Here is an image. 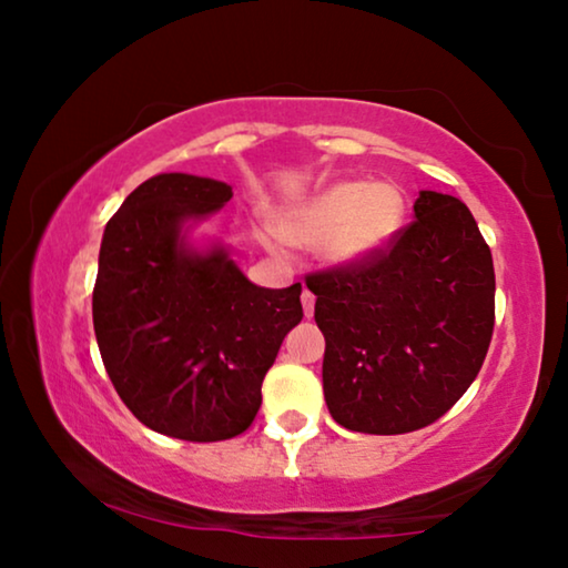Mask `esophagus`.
Masks as SVG:
<instances>
[{
    "mask_svg": "<svg viewBox=\"0 0 568 568\" xmlns=\"http://www.w3.org/2000/svg\"><path fill=\"white\" fill-rule=\"evenodd\" d=\"M301 301H303V313H305V318H313V311H316V295H313L311 291H303Z\"/></svg>",
    "mask_w": 568,
    "mask_h": 568,
    "instance_id": "esophagus-1",
    "label": "esophagus"
}]
</instances>
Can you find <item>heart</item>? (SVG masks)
Listing matches in <instances>:
<instances>
[{"instance_id":"obj_1","label":"heart","mask_w":568,"mask_h":568,"mask_svg":"<svg viewBox=\"0 0 568 568\" xmlns=\"http://www.w3.org/2000/svg\"><path fill=\"white\" fill-rule=\"evenodd\" d=\"M407 214L399 186L336 182L283 214L281 235L298 247L321 245L333 267H358L389 247ZM277 247L273 235H265Z\"/></svg>"}]
</instances>
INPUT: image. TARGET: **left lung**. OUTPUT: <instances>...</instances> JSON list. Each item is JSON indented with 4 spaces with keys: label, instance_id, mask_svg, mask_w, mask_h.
Listing matches in <instances>:
<instances>
[{
    "label": "left lung",
    "instance_id": "left-lung-1",
    "mask_svg": "<svg viewBox=\"0 0 568 568\" xmlns=\"http://www.w3.org/2000/svg\"><path fill=\"white\" fill-rule=\"evenodd\" d=\"M414 222L358 267L305 277L326 338L323 394L341 427L404 435L463 397L488 354L495 273L455 196L419 192Z\"/></svg>",
    "mask_w": 568,
    "mask_h": 568
}]
</instances>
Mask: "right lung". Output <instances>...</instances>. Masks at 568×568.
Wrapping results in <instances>:
<instances>
[{"instance_id": "add662e5", "label": "right lung", "mask_w": 568, "mask_h": 568, "mask_svg": "<svg viewBox=\"0 0 568 568\" xmlns=\"http://www.w3.org/2000/svg\"><path fill=\"white\" fill-rule=\"evenodd\" d=\"M232 200V186L159 174L105 224L93 287V328L108 376L133 417L186 443L245 432L263 379L303 318L301 283L260 287L227 250H196L186 224Z\"/></svg>"}]
</instances>
